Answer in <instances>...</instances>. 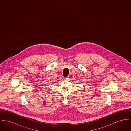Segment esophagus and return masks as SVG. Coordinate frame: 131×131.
I'll return each instance as SVG.
<instances>
[{"label": "esophagus", "mask_w": 131, "mask_h": 131, "mask_svg": "<svg viewBox=\"0 0 131 131\" xmlns=\"http://www.w3.org/2000/svg\"><path fill=\"white\" fill-rule=\"evenodd\" d=\"M63 80H68V78H63Z\"/></svg>", "instance_id": "esophagus-1"}]
</instances>
